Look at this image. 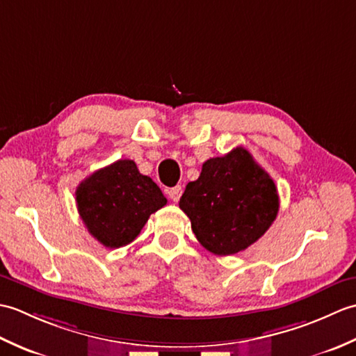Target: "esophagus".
I'll return each instance as SVG.
<instances>
[{
	"label": "esophagus",
	"instance_id": "1",
	"mask_svg": "<svg viewBox=\"0 0 356 356\" xmlns=\"http://www.w3.org/2000/svg\"><path fill=\"white\" fill-rule=\"evenodd\" d=\"M166 194H168V197L172 202H179L180 195H182V186H174V188H171V190L166 191Z\"/></svg>",
	"mask_w": 356,
	"mask_h": 356
}]
</instances>
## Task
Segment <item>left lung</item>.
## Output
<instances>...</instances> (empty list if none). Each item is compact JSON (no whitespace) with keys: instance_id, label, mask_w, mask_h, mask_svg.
I'll list each match as a JSON object with an SVG mask.
<instances>
[{"instance_id":"obj_1","label":"left lung","mask_w":356,"mask_h":356,"mask_svg":"<svg viewBox=\"0 0 356 356\" xmlns=\"http://www.w3.org/2000/svg\"><path fill=\"white\" fill-rule=\"evenodd\" d=\"M200 245L216 255L245 251L269 229L278 213L274 180L243 147L202 165L179 202Z\"/></svg>"}]
</instances>
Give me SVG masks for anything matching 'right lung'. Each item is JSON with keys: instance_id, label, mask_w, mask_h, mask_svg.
I'll list each match as a JSON object with an SVG mask.
<instances>
[{"instance_id": "right-lung-1", "label": "right lung", "mask_w": 356, "mask_h": 356, "mask_svg": "<svg viewBox=\"0 0 356 356\" xmlns=\"http://www.w3.org/2000/svg\"><path fill=\"white\" fill-rule=\"evenodd\" d=\"M74 194L88 232L110 249L131 243L149 216L166 205L161 188L130 159L90 174Z\"/></svg>"}]
</instances>
